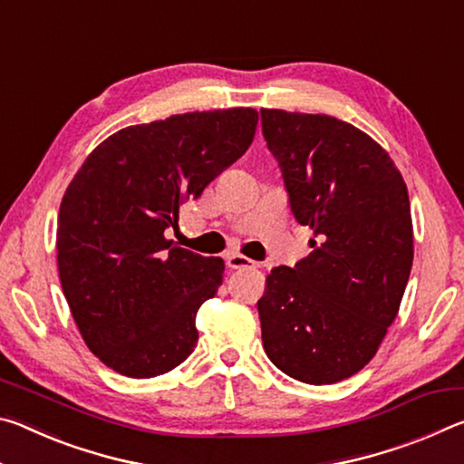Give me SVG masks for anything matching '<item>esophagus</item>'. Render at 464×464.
<instances>
[{"label":"esophagus","instance_id":"34e87169","mask_svg":"<svg viewBox=\"0 0 464 464\" xmlns=\"http://www.w3.org/2000/svg\"><path fill=\"white\" fill-rule=\"evenodd\" d=\"M227 260V266H229L231 270H249V268H256V262L249 260V257L241 256V254H229L225 257Z\"/></svg>","mask_w":464,"mask_h":464}]
</instances>
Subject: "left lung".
<instances>
[{
  "label": "left lung",
  "instance_id": "obj_1",
  "mask_svg": "<svg viewBox=\"0 0 464 464\" xmlns=\"http://www.w3.org/2000/svg\"><path fill=\"white\" fill-rule=\"evenodd\" d=\"M260 114L290 210L313 231L311 254L266 278L264 350L293 379L332 384L371 362L397 317L413 264L410 196L389 153L352 124Z\"/></svg>",
  "mask_w": 464,
  "mask_h": 464
}]
</instances>
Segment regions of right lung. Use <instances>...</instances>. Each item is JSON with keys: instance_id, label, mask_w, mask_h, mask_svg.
Instances as JSON below:
<instances>
[{"instance_id": "1", "label": "right lung", "mask_w": 464, "mask_h": 464, "mask_svg": "<svg viewBox=\"0 0 464 464\" xmlns=\"http://www.w3.org/2000/svg\"><path fill=\"white\" fill-rule=\"evenodd\" d=\"M256 127L254 108L176 114L121 129L77 169L59 208V278L83 342L108 368L151 379L194 352L196 313L225 264L163 233L247 151Z\"/></svg>"}]
</instances>
